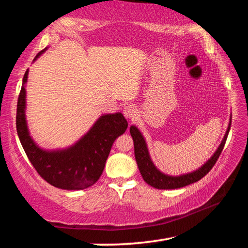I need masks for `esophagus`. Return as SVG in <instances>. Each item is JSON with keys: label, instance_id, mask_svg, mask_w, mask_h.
<instances>
[{"label": "esophagus", "instance_id": "1", "mask_svg": "<svg viewBox=\"0 0 248 248\" xmlns=\"http://www.w3.org/2000/svg\"><path fill=\"white\" fill-rule=\"evenodd\" d=\"M137 108L133 106V105H128V106H125L124 108V115L127 117L129 119H132L134 117L137 116Z\"/></svg>", "mask_w": 248, "mask_h": 248}]
</instances>
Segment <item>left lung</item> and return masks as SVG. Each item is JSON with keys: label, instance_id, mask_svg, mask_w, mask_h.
<instances>
[{"label": "left lung", "instance_id": "obj_1", "mask_svg": "<svg viewBox=\"0 0 248 248\" xmlns=\"http://www.w3.org/2000/svg\"><path fill=\"white\" fill-rule=\"evenodd\" d=\"M231 120H232V118H231ZM230 128L231 121L219 148H217L216 153L212 155L211 158H210L204 165L201 166L200 169L197 170L192 171V173H188L180 176H170L163 174L162 171H159L156 167H155L153 162L151 161L143 136H142L137 127L131 125V127H130V133H131L134 143V156H136L138 167H139V170L142 177L144 179V182L148 183L150 186L156 188V189H177V188H182L185 186H188V185H190L192 183L198 182V180H200L203 176L207 175L209 171L211 170L212 167L215 166L217 158H219L222 152V150L224 148Z\"/></svg>", "mask_w": 248, "mask_h": 248}]
</instances>
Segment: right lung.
Returning <instances> with one entry per match:
<instances>
[{"instance_id": "add662e5", "label": "right lung", "mask_w": 248, "mask_h": 248, "mask_svg": "<svg viewBox=\"0 0 248 248\" xmlns=\"http://www.w3.org/2000/svg\"><path fill=\"white\" fill-rule=\"evenodd\" d=\"M45 50L37 54L35 60ZM27 78L28 70L23 78L17 100L16 129L28 159L37 173L54 187L66 190H78L91 187L102 175L115 140L127 130V120L121 112L104 115L81 140L70 148L57 151L40 149L29 136L25 117V84Z\"/></svg>"}]
</instances>
